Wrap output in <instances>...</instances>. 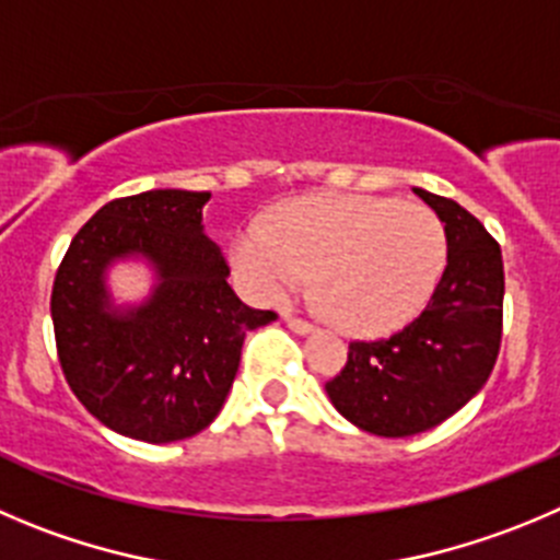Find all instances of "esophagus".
I'll list each match as a JSON object with an SVG mask.
<instances>
[{
  "instance_id": "esophagus-1",
  "label": "esophagus",
  "mask_w": 560,
  "mask_h": 560,
  "mask_svg": "<svg viewBox=\"0 0 560 560\" xmlns=\"http://www.w3.org/2000/svg\"><path fill=\"white\" fill-rule=\"evenodd\" d=\"M284 323H287V326H290L295 334H312V331H315V326H312V323H306V320H301V317L284 315Z\"/></svg>"
}]
</instances>
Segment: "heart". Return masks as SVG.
I'll use <instances>...</instances> for the list:
<instances>
[{
	"instance_id": "1",
	"label": "heart",
	"mask_w": 560,
	"mask_h": 560,
	"mask_svg": "<svg viewBox=\"0 0 560 560\" xmlns=\"http://www.w3.org/2000/svg\"><path fill=\"white\" fill-rule=\"evenodd\" d=\"M445 229L431 209L386 196L323 192L250 221L232 243L245 292L276 301L315 270L323 315L353 337H384L415 320L445 268Z\"/></svg>"
}]
</instances>
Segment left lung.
Listing matches in <instances>:
<instances>
[{"mask_svg":"<svg viewBox=\"0 0 560 560\" xmlns=\"http://www.w3.org/2000/svg\"><path fill=\"white\" fill-rule=\"evenodd\" d=\"M445 223L447 268L420 317L378 342H351L326 384L334 409L375 436H415L445 422L492 375L503 337V254L453 198L415 187Z\"/></svg>","mask_w":560,"mask_h":560,"instance_id":"8db88e82","label":"left lung"}]
</instances>
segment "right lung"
Masks as SVG:
<instances>
[{
	"mask_svg": "<svg viewBox=\"0 0 560 560\" xmlns=\"http://www.w3.org/2000/svg\"><path fill=\"white\" fill-rule=\"evenodd\" d=\"M209 192L115 198L77 232L51 287L57 357L80 404L109 431L151 445L196 436L223 409L245 334L276 320L229 287L203 234ZM138 258L155 273L140 305L114 304L106 273Z\"/></svg>",
	"mask_w": 560,
	"mask_h": 560,
	"instance_id": "add662e5",
	"label": "right lung"
}]
</instances>
